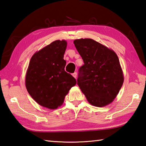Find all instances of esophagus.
<instances>
[{
	"instance_id": "1",
	"label": "esophagus",
	"mask_w": 146,
	"mask_h": 146,
	"mask_svg": "<svg viewBox=\"0 0 146 146\" xmlns=\"http://www.w3.org/2000/svg\"><path fill=\"white\" fill-rule=\"evenodd\" d=\"M72 76L74 77V78L76 79V77H77V72H74L72 74Z\"/></svg>"
}]
</instances>
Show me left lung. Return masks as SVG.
I'll list each match as a JSON object with an SVG mask.
<instances>
[{
  "instance_id": "1",
  "label": "left lung",
  "mask_w": 146,
  "mask_h": 146,
  "mask_svg": "<svg viewBox=\"0 0 146 146\" xmlns=\"http://www.w3.org/2000/svg\"><path fill=\"white\" fill-rule=\"evenodd\" d=\"M74 44L84 62L79 70L78 86L91 105H109L124 81L116 53L92 39H76Z\"/></svg>"
}]
</instances>
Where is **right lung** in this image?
<instances>
[{
	"instance_id": "1",
	"label": "right lung",
	"mask_w": 146,
	"mask_h": 146,
	"mask_svg": "<svg viewBox=\"0 0 146 146\" xmlns=\"http://www.w3.org/2000/svg\"><path fill=\"white\" fill-rule=\"evenodd\" d=\"M67 41L56 40L34 54L25 77L30 95L40 106L49 109L61 106L76 80L65 71Z\"/></svg>"
}]
</instances>
